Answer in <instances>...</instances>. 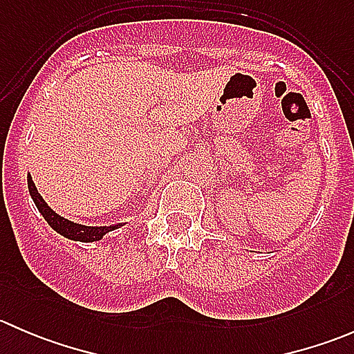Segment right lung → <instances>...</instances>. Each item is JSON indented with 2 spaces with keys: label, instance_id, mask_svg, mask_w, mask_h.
Listing matches in <instances>:
<instances>
[{
  "label": "right lung",
  "instance_id": "1",
  "mask_svg": "<svg viewBox=\"0 0 354 354\" xmlns=\"http://www.w3.org/2000/svg\"><path fill=\"white\" fill-rule=\"evenodd\" d=\"M28 183V192H30V197L34 200L35 207L39 209V212L42 214L46 221H48L49 226L53 227L55 231H58L59 234L68 238V240H75V241H97L104 236L106 233L113 231L114 227L118 226H111V227H91V226H82V224L71 223V221L65 219V217L58 216L55 210L49 209L48 203L44 202V198L39 195L37 188H35L34 181H32L30 174L27 178Z\"/></svg>",
  "mask_w": 354,
  "mask_h": 354
}]
</instances>
